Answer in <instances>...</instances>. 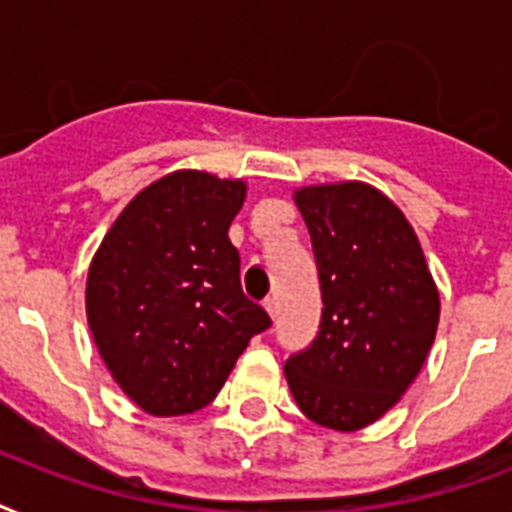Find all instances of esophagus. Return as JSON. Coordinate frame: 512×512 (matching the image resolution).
<instances>
[{
  "mask_svg": "<svg viewBox=\"0 0 512 512\" xmlns=\"http://www.w3.org/2000/svg\"><path fill=\"white\" fill-rule=\"evenodd\" d=\"M265 311L271 313V319H276V316H279V300H276V295L265 297Z\"/></svg>",
  "mask_w": 512,
  "mask_h": 512,
  "instance_id": "1",
  "label": "esophagus"
}]
</instances>
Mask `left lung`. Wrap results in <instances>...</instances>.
<instances>
[{"label": "left lung", "instance_id": "obj_1", "mask_svg": "<svg viewBox=\"0 0 512 512\" xmlns=\"http://www.w3.org/2000/svg\"><path fill=\"white\" fill-rule=\"evenodd\" d=\"M321 284L319 335L287 358L305 417L332 430L380 420L425 364L438 292L401 209L366 183L295 193Z\"/></svg>", "mask_w": 512, "mask_h": 512}]
</instances>
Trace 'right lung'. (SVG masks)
Here are the masks:
<instances>
[{
  "label": "right lung",
  "instance_id": "right-lung-1",
  "mask_svg": "<svg viewBox=\"0 0 512 512\" xmlns=\"http://www.w3.org/2000/svg\"><path fill=\"white\" fill-rule=\"evenodd\" d=\"M247 185L180 170L111 225L87 276V321L108 372L156 417L212 404L249 340L271 327L241 289L228 228Z\"/></svg>",
  "mask_w": 512,
  "mask_h": 512
}]
</instances>
